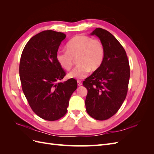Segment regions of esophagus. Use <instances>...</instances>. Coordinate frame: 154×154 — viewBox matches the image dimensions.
I'll list each match as a JSON object with an SVG mask.
<instances>
[{"label":"esophagus","mask_w":154,"mask_h":154,"mask_svg":"<svg viewBox=\"0 0 154 154\" xmlns=\"http://www.w3.org/2000/svg\"><path fill=\"white\" fill-rule=\"evenodd\" d=\"M77 83H78V86H81V85H82V83L80 81H78V82H77Z\"/></svg>","instance_id":"esophagus-1"}]
</instances>
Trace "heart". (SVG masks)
Masks as SVG:
<instances>
[{
    "label": "heart",
    "mask_w": 154,
    "mask_h": 154,
    "mask_svg": "<svg viewBox=\"0 0 154 154\" xmlns=\"http://www.w3.org/2000/svg\"><path fill=\"white\" fill-rule=\"evenodd\" d=\"M67 51L56 54L58 63L63 69L69 71L76 59L78 64L68 74L69 78L82 80L88 75L90 70L96 71L103 62L104 48L101 42L85 35H77L67 44Z\"/></svg>",
    "instance_id": "heart-1"
}]
</instances>
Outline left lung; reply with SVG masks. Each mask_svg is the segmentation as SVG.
<instances>
[{"label":"left lung","instance_id":"obj_1","mask_svg":"<svg viewBox=\"0 0 154 154\" xmlns=\"http://www.w3.org/2000/svg\"><path fill=\"white\" fill-rule=\"evenodd\" d=\"M91 35L98 37L105 53L101 66L83 82L88 91L85 103L88 115L102 121L114 116L125 101L130 66L123 46L110 32L96 28Z\"/></svg>","mask_w":154,"mask_h":154}]
</instances>
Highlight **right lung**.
<instances>
[{
	"label": "right lung",
	"mask_w": 154,
	"mask_h": 154,
	"mask_svg": "<svg viewBox=\"0 0 154 154\" xmlns=\"http://www.w3.org/2000/svg\"><path fill=\"white\" fill-rule=\"evenodd\" d=\"M63 32L46 30L28 41L22 51L19 74L22 91L32 111L48 121L57 120L67 113L69 99L77 88L73 78L60 82L66 72L58 63Z\"/></svg>",
	"instance_id": "obj_1"
}]
</instances>
